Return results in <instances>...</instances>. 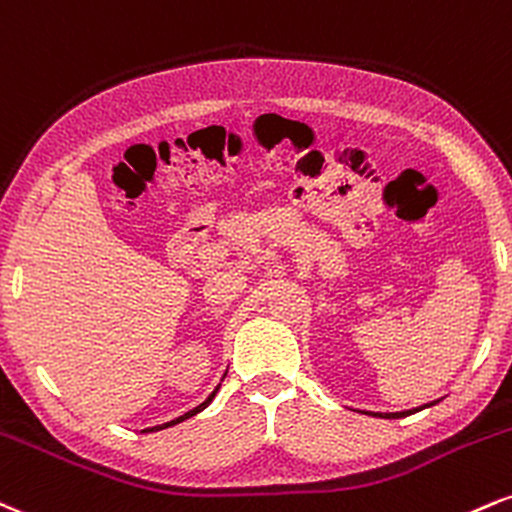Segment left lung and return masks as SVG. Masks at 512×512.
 <instances>
[{
    "label": "left lung",
    "instance_id": "8db88e82",
    "mask_svg": "<svg viewBox=\"0 0 512 512\" xmlns=\"http://www.w3.org/2000/svg\"><path fill=\"white\" fill-rule=\"evenodd\" d=\"M436 402H438V400L426 402V405H422V407H414V410H405V412H364V414H374V417H381V419H400V417H407V414L422 412V410H426V407L436 405Z\"/></svg>",
    "mask_w": 512,
    "mask_h": 512
}]
</instances>
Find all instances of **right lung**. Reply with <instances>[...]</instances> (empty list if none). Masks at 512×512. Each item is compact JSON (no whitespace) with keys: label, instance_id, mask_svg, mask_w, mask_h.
Segmentation results:
<instances>
[{"label":"right lung","instance_id":"right-lung-1","mask_svg":"<svg viewBox=\"0 0 512 512\" xmlns=\"http://www.w3.org/2000/svg\"><path fill=\"white\" fill-rule=\"evenodd\" d=\"M218 390H220V386L218 388H215L213 390V393H210L208 395V398L206 400H203L201 402V405H196L194 407V410H189V412H184L182 414V417H177V419H172V422H165V424H160V426H150V429H143V434H148V431H160V429H167V426H174V424H179V422H184V419H189V417H194V414H198V412H203V410H206V407L210 405V402H213V398H215V393H218Z\"/></svg>","mask_w":512,"mask_h":512}]
</instances>
